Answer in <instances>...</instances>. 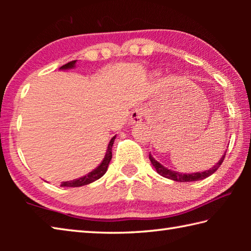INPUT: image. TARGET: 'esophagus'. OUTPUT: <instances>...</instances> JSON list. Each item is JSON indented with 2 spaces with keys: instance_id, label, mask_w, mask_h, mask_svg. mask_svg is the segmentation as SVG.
Returning a JSON list of instances; mask_svg holds the SVG:
<instances>
[{
  "instance_id": "1",
  "label": "esophagus",
  "mask_w": 251,
  "mask_h": 251,
  "mask_svg": "<svg viewBox=\"0 0 251 251\" xmlns=\"http://www.w3.org/2000/svg\"><path fill=\"white\" fill-rule=\"evenodd\" d=\"M144 110L142 107H136L130 114V124L139 125L143 122Z\"/></svg>"
}]
</instances>
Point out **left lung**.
<instances>
[{"instance_id": "obj_1", "label": "left lung", "mask_w": 251, "mask_h": 251, "mask_svg": "<svg viewBox=\"0 0 251 251\" xmlns=\"http://www.w3.org/2000/svg\"><path fill=\"white\" fill-rule=\"evenodd\" d=\"M225 156H226V152H225V155L222 157V158H220V160L218 161V163L216 164L214 167L210 168L209 171H206V172H202V173H194V174H181V173H178V172L171 171V169L164 167L163 165L159 164L157 160H155L154 157H152L151 154H150V159L151 161L152 166L155 167V169L157 171V173L159 174V175H161V176L165 177V178H169V179H173V180H176V181H180V182H185V181L201 180V179H205V178H207V177H209L216 171H217V169L220 166H222L223 161L225 159Z\"/></svg>"}]
</instances>
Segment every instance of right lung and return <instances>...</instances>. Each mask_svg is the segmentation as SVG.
<instances>
[{"mask_svg": "<svg viewBox=\"0 0 251 251\" xmlns=\"http://www.w3.org/2000/svg\"><path fill=\"white\" fill-rule=\"evenodd\" d=\"M75 63H76V61L69 62V63H67V64L63 65L61 69H63V70L72 69V67H74ZM114 139H115V137H113L112 139H110V142L108 144V147H107V151H106V155L104 157V159H103V161H101V164L100 165L99 167H97L96 169H94V171H93V172L88 173L86 176L78 178V179L71 180V181H63L62 184H61V186L62 187H79V186L88 185V184H91V182H93V181L100 179V178L106 173V171H107L108 164H109L110 159H112V146H113V144H114Z\"/></svg>", "mask_w": 251, "mask_h": 251, "instance_id": "1", "label": "right lung"}]
</instances>
